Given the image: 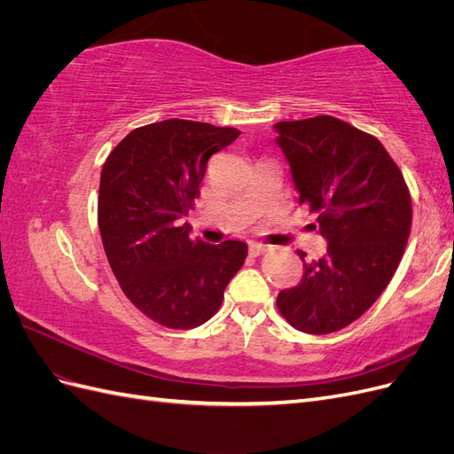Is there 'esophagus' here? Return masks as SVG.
<instances>
[{
  "label": "esophagus",
  "instance_id": "obj_1",
  "mask_svg": "<svg viewBox=\"0 0 454 454\" xmlns=\"http://www.w3.org/2000/svg\"><path fill=\"white\" fill-rule=\"evenodd\" d=\"M269 250L267 244H259V242H250V255L257 257L261 254H265Z\"/></svg>",
  "mask_w": 454,
  "mask_h": 454
}]
</instances>
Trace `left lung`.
<instances>
[{
    "mask_svg": "<svg viewBox=\"0 0 454 454\" xmlns=\"http://www.w3.org/2000/svg\"><path fill=\"white\" fill-rule=\"evenodd\" d=\"M290 164L299 202L318 212L327 240L318 261H305L303 278L277 297L295 329L324 335L347 327L375 303L392 280L411 231V197L388 151L348 122L318 115L274 125Z\"/></svg>",
    "mask_w": 454,
    "mask_h": 454,
    "instance_id": "8db88e82",
    "label": "left lung"
}]
</instances>
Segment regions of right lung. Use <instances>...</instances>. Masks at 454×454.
Returning a JSON list of instances; mask_svg holds the SVG:
<instances>
[{
	"label": "right lung",
	"instance_id": "obj_1",
	"mask_svg": "<svg viewBox=\"0 0 454 454\" xmlns=\"http://www.w3.org/2000/svg\"><path fill=\"white\" fill-rule=\"evenodd\" d=\"M239 134L167 119L134 129L104 162L98 225L107 261L125 295L164 327L208 322L248 255L242 240H193L191 225L180 223L200 195L208 159Z\"/></svg>",
	"mask_w": 454,
	"mask_h": 454
}]
</instances>
